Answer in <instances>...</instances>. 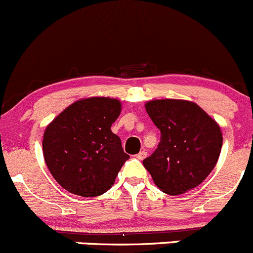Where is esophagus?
<instances>
[{
	"label": "esophagus",
	"instance_id": "esophagus-1",
	"mask_svg": "<svg viewBox=\"0 0 253 253\" xmlns=\"http://www.w3.org/2000/svg\"><path fill=\"white\" fill-rule=\"evenodd\" d=\"M146 155H147L146 151H140L139 154L136 155V159L137 160H144L145 157H146Z\"/></svg>",
	"mask_w": 253,
	"mask_h": 253
}]
</instances>
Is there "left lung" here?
<instances>
[{
	"mask_svg": "<svg viewBox=\"0 0 253 253\" xmlns=\"http://www.w3.org/2000/svg\"><path fill=\"white\" fill-rule=\"evenodd\" d=\"M161 131L159 146L142 161L155 184L171 196L202 183L216 165L222 134L198 104L182 99H156L145 104Z\"/></svg>",
	"mask_w": 253,
	"mask_h": 253,
	"instance_id": "obj_1",
	"label": "left lung"
}]
</instances>
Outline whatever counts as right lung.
<instances>
[{"mask_svg": "<svg viewBox=\"0 0 253 253\" xmlns=\"http://www.w3.org/2000/svg\"><path fill=\"white\" fill-rule=\"evenodd\" d=\"M122 111L118 99L91 97L62 111L44 131L42 154L55 181L70 193L97 197L114 184L129 155L111 126Z\"/></svg>", "mask_w": 253, "mask_h": 253, "instance_id": "obj_1", "label": "right lung"}]
</instances>
